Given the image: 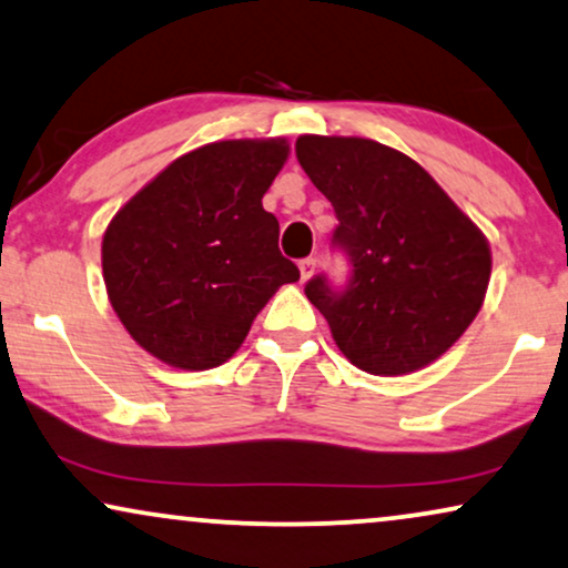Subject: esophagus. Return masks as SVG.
Here are the masks:
<instances>
[{
	"label": "esophagus",
	"mask_w": 568,
	"mask_h": 568,
	"mask_svg": "<svg viewBox=\"0 0 568 568\" xmlns=\"http://www.w3.org/2000/svg\"><path fill=\"white\" fill-rule=\"evenodd\" d=\"M298 270H301V280H304V283H306V280L312 277L314 270H316V260H314V256H306V260H301V262H298Z\"/></svg>",
	"instance_id": "obj_1"
}]
</instances>
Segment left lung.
<instances>
[{
    "instance_id": "left-lung-1",
    "label": "left lung",
    "mask_w": 568,
    "mask_h": 568,
    "mask_svg": "<svg viewBox=\"0 0 568 568\" xmlns=\"http://www.w3.org/2000/svg\"><path fill=\"white\" fill-rule=\"evenodd\" d=\"M296 158L335 207L332 244L351 260L345 291L327 277L306 298L347 361L376 376L434 363L478 316L490 246L430 173L395 148L363 138L301 134Z\"/></svg>"
}]
</instances>
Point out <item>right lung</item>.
I'll list each match as a JSON object with an SVG mask.
<instances>
[{
    "instance_id": "obj_1",
    "label": "right lung",
    "mask_w": 568,
    "mask_h": 568,
    "mask_svg": "<svg viewBox=\"0 0 568 568\" xmlns=\"http://www.w3.org/2000/svg\"><path fill=\"white\" fill-rule=\"evenodd\" d=\"M288 140H221L181 155L113 215L103 283L134 343L158 361L205 372L231 358L256 314L301 272L277 248L262 196Z\"/></svg>"
}]
</instances>
